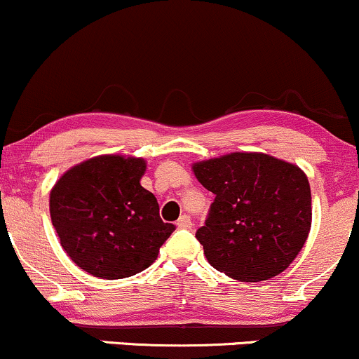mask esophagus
Returning a JSON list of instances; mask_svg holds the SVG:
<instances>
[{
	"label": "esophagus",
	"mask_w": 359,
	"mask_h": 359,
	"mask_svg": "<svg viewBox=\"0 0 359 359\" xmlns=\"http://www.w3.org/2000/svg\"><path fill=\"white\" fill-rule=\"evenodd\" d=\"M176 226H178V229H191L193 226L191 218H189L188 215H181L180 220L176 222Z\"/></svg>",
	"instance_id": "obj_1"
}]
</instances>
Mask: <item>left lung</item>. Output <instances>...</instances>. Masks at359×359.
<instances>
[{"mask_svg": "<svg viewBox=\"0 0 359 359\" xmlns=\"http://www.w3.org/2000/svg\"><path fill=\"white\" fill-rule=\"evenodd\" d=\"M215 200L198 242L231 279L279 276L304 247L313 220L311 187L296 164L264 153H230L193 164Z\"/></svg>", "mask_w": 359, "mask_h": 359, "instance_id": "obj_1", "label": "left lung"}]
</instances>
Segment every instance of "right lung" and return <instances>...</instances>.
Returning a JSON list of instances; mask_svg holds the SVG:
<instances>
[{
  "mask_svg": "<svg viewBox=\"0 0 359 359\" xmlns=\"http://www.w3.org/2000/svg\"><path fill=\"white\" fill-rule=\"evenodd\" d=\"M146 161L95 156L70 168L50 191V217L67 255L94 277L122 279L158 259L175 225L141 187Z\"/></svg>",
  "mask_w": 359,
  "mask_h": 359,
  "instance_id": "obj_1",
  "label": "right lung"
}]
</instances>
